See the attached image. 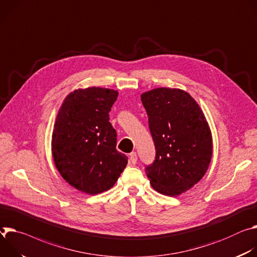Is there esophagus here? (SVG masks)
<instances>
[{
	"label": "esophagus",
	"mask_w": 257,
	"mask_h": 257,
	"mask_svg": "<svg viewBox=\"0 0 257 257\" xmlns=\"http://www.w3.org/2000/svg\"><path fill=\"white\" fill-rule=\"evenodd\" d=\"M130 160L133 164H136L137 163V160H138V156H137V153L136 152H132L130 154Z\"/></svg>",
	"instance_id": "1"
}]
</instances>
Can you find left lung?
Returning a JSON list of instances; mask_svg holds the SVG:
<instances>
[{
    "mask_svg": "<svg viewBox=\"0 0 257 257\" xmlns=\"http://www.w3.org/2000/svg\"><path fill=\"white\" fill-rule=\"evenodd\" d=\"M156 155L146 175L157 192L178 196L191 189L207 172L212 137L197 102L180 89L158 88L141 96Z\"/></svg>",
    "mask_w": 257,
    "mask_h": 257,
    "instance_id": "obj_1",
    "label": "left lung"
}]
</instances>
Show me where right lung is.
<instances>
[{
  "instance_id": "add662e5",
  "label": "right lung",
  "mask_w": 257,
  "mask_h": 257,
  "mask_svg": "<svg viewBox=\"0 0 257 257\" xmlns=\"http://www.w3.org/2000/svg\"><path fill=\"white\" fill-rule=\"evenodd\" d=\"M117 96L110 89H78L58 111L52 136L54 162L80 192L96 195L109 190L127 164V157L116 150V131L109 121Z\"/></svg>"
}]
</instances>
